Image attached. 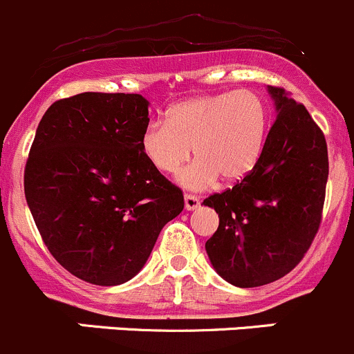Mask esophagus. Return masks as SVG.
<instances>
[{"mask_svg": "<svg viewBox=\"0 0 354 354\" xmlns=\"http://www.w3.org/2000/svg\"><path fill=\"white\" fill-rule=\"evenodd\" d=\"M184 205H185V209H189V212H191V209H196L199 206V198L194 194H185Z\"/></svg>", "mask_w": 354, "mask_h": 354, "instance_id": "34e87169", "label": "esophagus"}]
</instances>
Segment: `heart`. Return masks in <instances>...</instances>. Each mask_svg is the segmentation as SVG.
Returning <instances> with one entry per match:
<instances>
[{
	"instance_id": "heart-1",
	"label": "heart",
	"mask_w": 354,
	"mask_h": 354,
	"mask_svg": "<svg viewBox=\"0 0 354 354\" xmlns=\"http://www.w3.org/2000/svg\"><path fill=\"white\" fill-rule=\"evenodd\" d=\"M268 104L253 89L206 94L172 104L165 122L153 120L139 146L162 174H174L192 155L194 162L178 176L189 189H206L222 177L237 182L257 167L268 131Z\"/></svg>"
}]
</instances>
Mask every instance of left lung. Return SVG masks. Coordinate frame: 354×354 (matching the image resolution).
Here are the masks:
<instances>
[{"mask_svg":"<svg viewBox=\"0 0 354 354\" xmlns=\"http://www.w3.org/2000/svg\"><path fill=\"white\" fill-rule=\"evenodd\" d=\"M277 118L257 167L203 205L218 213L205 248L220 277L237 288L279 281L310 250L322 223L328 177L327 142L304 104L268 86Z\"/></svg>","mask_w":354,"mask_h":354,"instance_id":"1","label":"left lung"}]
</instances>
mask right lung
Listing matches in <instances>:
<instances>
[{
	"instance_id": "right-lung-1",
	"label": "right lung",
	"mask_w": 354,
	"mask_h": 354,
	"mask_svg": "<svg viewBox=\"0 0 354 354\" xmlns=\"http://www.w3.org/2000/svg\"><path fill=\"white\" fill-rule=\"evenodd\" d=\"M141 94L80 93L37 125L24 189L37 230L65 270L94 286L131 281L184 196L145 158Z\"/></svg>"
}]
</instances>
